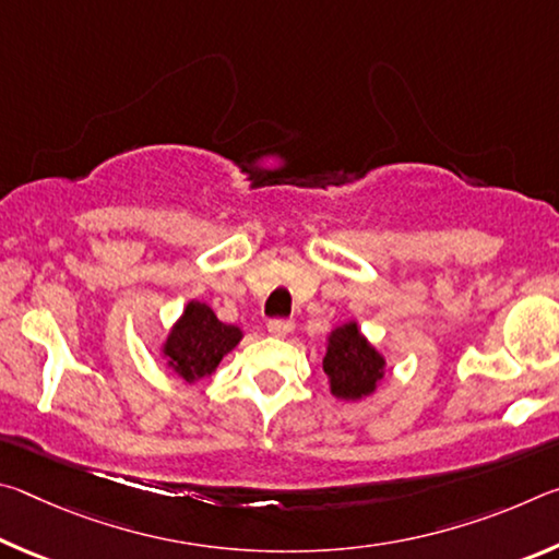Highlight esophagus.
Listing matches in <instances>:
<instances>
[{"label":"esophagus","instance_id":"esophagus-1","mask_svg":"<svg viewBox=\"0 0 559 559\" xmlns=\"http://www.w3.org/2000/svg\"><path fill=\"white\" fill-rule=\"evenodd\" d=\"M290 330H293V320H271L269 323V333L273 337H286L290 335Z\"/></svg>","mask_w":559,"mask_h":559}]
</instances>
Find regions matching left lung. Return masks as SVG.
<instances>
[{
  "mask_svg": "<svg viewBox=\"0 0 559 559\" xmlns=\"http://www.w3.org/2000/svg\"><path fill=\"white\" fill-rule=\"evenodd\" d=\"M323 372L335 400L362 402L384 382L386 357L359 330L357 320H345L325 337Z\"/></svg>",
  "mask_w": 559,
  "mask_h": 559,
  "instance_id": "8db88e82",
  "label": "left lung"
}]
</instances>
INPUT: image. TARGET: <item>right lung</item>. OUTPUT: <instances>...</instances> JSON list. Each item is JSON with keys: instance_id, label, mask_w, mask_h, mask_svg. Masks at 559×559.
I'll list each match as a JSON object with an SVG mask.
<instances>
[{"instance_id": "1", "label": "right lung", "mask_w": 559, "mask_h": 559, "mask_svg": "<svg viewBox=\"0 0 559 559\" xmlns=\"http://www.w3.org/2000/svg\"><path fill=\"white\" fill-rule=\"evenodd\" d=\"M241 337V328L222 323L206 302L192 298L159 343V359L179 380L194 384L214 374Z\"/></svg>"}]
</instances>
